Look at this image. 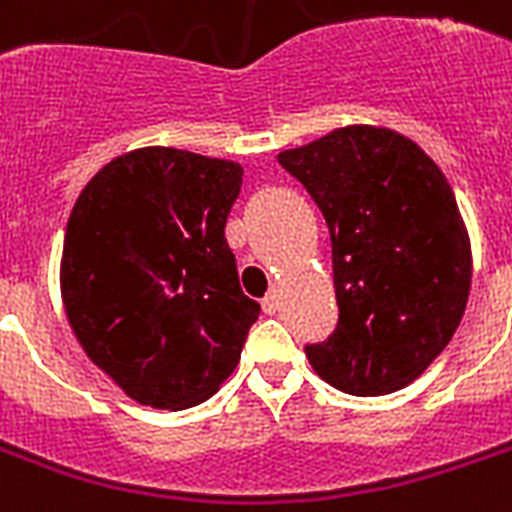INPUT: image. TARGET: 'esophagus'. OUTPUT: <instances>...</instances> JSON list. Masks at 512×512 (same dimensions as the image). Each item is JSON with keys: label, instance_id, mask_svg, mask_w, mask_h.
<instances>
[{"label": "esophagus", "instance_id": "34e87169", "mask_svg": "<svg viewBox=\"0 0 512 512\" xmlns=\"http://www.w3.org/2000/svg\"><path fill=\"white\" fill-rule=\"evenodd\" d=\"M279 306H282V295H279V287H273V290L263 298V311L265 314H276Z\"/></svg>", "mask_w": 512, "mask_h": 512}]
</instances>
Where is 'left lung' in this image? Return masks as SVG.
Masks as SVG:
<instances>
[{
  "instance_id": "left-lung-1",
  "label": "left lung",
  "mask_w": 512,
  "mask_h": 512,
  "mask_svg": "<svg viewBox=\"0 0 512 512\" xmlns=\"http://www.w3.org/2000/svg\"><path fill=\"white\" fill-rule=\"evenodd\" d=\"M325 214L338 327L306 346L346 395H392L424 373L462 322L473 249L446 174L384 126H343L279 152Z\"/></svg>"
}]
</instances>
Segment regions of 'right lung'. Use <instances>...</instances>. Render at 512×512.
I'll use <instances>...</instances> for the list:
<instances>
[{"label": "right lung", "mask_w": 512, "mask_h": 512, "mask_svg": "<svg viewBox=\"0 0 512 512\" xmlns=\"http://www.w3.org/2000/svg\"><path fill=\"white\" fill-rule=\"evenodd\" d=\"M241 179L236 161L139 147L74 201L61 252L66 319L88 360L136 403L193 408L239 365L260 314L225 241Z\"/></svg>", "instance_id": "right-lung-1"}]
</instances>
